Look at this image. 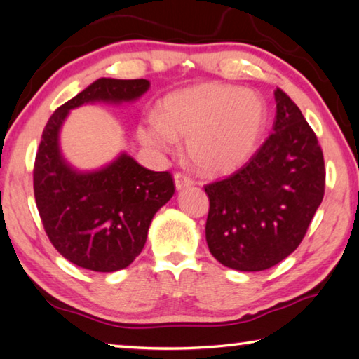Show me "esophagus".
<instances>
[{
	"label": "esophagus",
	"mask_w": 359,
	"mask_h": 359,
	"mask_svg": "<svg viewBox=\"0 0 359 359\" xmlns=\"http://www.w3.org/2000/svg\"><path fill=\"white\" fill-rule=\"evenodd\" d=\"M174 184H175V188H177V190H184V188L193 185V180L190 177H187L185 174L175 172L174 174Z\"/></svg>",
	"instance_id": "34e87169"
}]
</instances>
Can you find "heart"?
<instances>
[{"instance_id":"b5f03b06","label":"heart","mask_w":359,"mask_h":359,"mask_svg":"<svg viewBox=\"0 0 359 359\" xmlns=\"http://www.w3.org/2000/svg\"><path fill=\"white\" fill-rule=\"evenodd\" d=\"M267 106L253 90L205 82L166 96L156 120L141 126L145 144L166 149L172 139H187L185 154L208 174L241 168L252 156L266 128Z\"/></svg>"}]
</instances>
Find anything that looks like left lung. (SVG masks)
I'll return each instance as SVG.
<instances>
[{"mask_svg": "<svg viewBox=\"0 0 359 359\" xmlns=\"http://www.w3.org/2000/svg\"><path fill=\"white\" fill-rule=\"evenodd\" d=\"M274 131L244 166L204 185L205 241L223 266L264 271L293 253L323 201L325 160L311 125L276 90Z\"/></svg>", "mask_w": 359, "mask_h": 359, "instance_id": "1", "label": "left lung"}]
</instances>
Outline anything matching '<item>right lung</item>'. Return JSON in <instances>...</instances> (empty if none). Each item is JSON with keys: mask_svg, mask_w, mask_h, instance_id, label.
Segmentation results:
<instances>
[{"mask_svg": "<svg viewBox=\"0 0 359 359\" xmlns=\"http://www.w3.org/2000/svg\"><path fill=\"white\" fill-rule=\"evenodd\" d=\"M145 79H98L50 115L36 154L34 199L52 245L72 264L95 272L130 266L142 252L150 222L175 191L171 172L145 169L126 154L95 172H77L58 149L69 109L85 102L133 101L149 90Z\"/></svg>", "mask_w": 359, "mask_h": 359, "instance_id": "add662e5", "label": "right lung"}]
</instances>
